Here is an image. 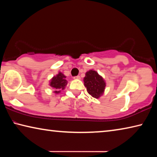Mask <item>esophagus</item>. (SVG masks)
<instances>
[{"instance_id":"obj_1","label":"esophagus","mask_w":157,"mask_h":157,"mask_svg":"<svg viewBox=\"0 0 157 157\" xmlns=\"http://www.w3.org/2000/svg\"><path fill=\"white\" fill-rule=\"evenodd\" d=\"M73 79H80V76H79V75L75 76V77H73Z\"/></svg>"}]
</instances>
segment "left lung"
Instances as JSON below:
<instances>
[{"label":"left lung","instance_id":"1","mask_svg":"<svg viewBox=\"0 0 157 157\" xmlns=\"http://www.w3.org/2000/svg\"><path fill=\"white\" fill-rule=\"evenodd\" d=\"M84 86L87 92L95 98H99L103 94L106 83L99 74L94 70H90L86 73L84 78Z\"/></svg>","mask_w":157,"mask_h":157}]
</instances>
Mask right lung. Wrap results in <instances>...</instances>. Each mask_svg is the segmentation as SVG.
Segmentation results:
<instances>
[{
    "label": "right lung",
    "instance_id": "add662e5",
    "mask_svg": "<svg viewBox=\"0 0 157 157\" xmlns=\"http://www.w3.org/2000/svg\"><path fill=\"white\" fill-rule=\"evenodd\" d=\"M65 78L66 76L59 72L56 76H54L51 79L50 82V86L55 89L54 93L55 94H59L62 90L64 89L65 86L68 83Z\"/></svg>",
    "mask_w": 157,
    "mask_h": 157
}]
</instances>
